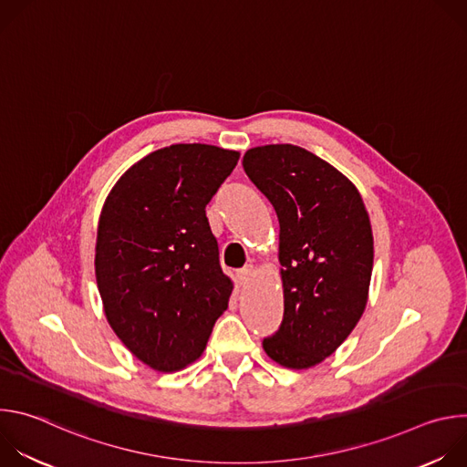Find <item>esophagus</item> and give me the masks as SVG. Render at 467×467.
Returning a JSON list of instances; mask_svg holds the SVG:
<instances>
[{
  "mask_svg": "<svg viewBox=\"0 0 467 467\" xmlns=\"http://www.w3.org/2000/svg\"><path fill=\"white\" fill-rule=\"evenodd\" d=\"M253 277H254V270H253V265H245V268H242V270L236 274V279H238V283H240L242 286L249 285Z\"/></svg>",
  "mask_w": 467,
  "mask_h": 467,
  "instance_id": "esophagus-1",
  "label": "esophagus"
}]
</instances>
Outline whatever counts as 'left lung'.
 I'll return each instance as SVG.
<instances>
[{
  "instance_id": "obj_1",
  "label": "left lung",
  "mask_w": 467,
  "mask_h": 467,
  "mask_svg": "<svg viewBox=\"0 0 467 467\" xmlns=\"http://www.w3.org/2000/svg\"><path fill=\"white\" fill-rule=\"evenodd\" d=\"M244 171L279 218L285 316L262 348L288 369L335 353L362 317L373 233L358 188L335 166L292 144L245 151Z\"/></svg>"
}]
</instances>
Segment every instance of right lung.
<instances>
[{
	"label": "right lung",
	"instance_id": "obj_1",
	"mask_svg": "<svg viewBox=\"0 0 467 467\" xmlns=\"http://www.w3.org/2000/svg\"><path fill=\"white\" fill-rule=\"evenodd\" d=\"M238 151L173 144L132 164L109 192L96 236V283L121 344L155 371L203 355L233 283L205 207Z\"/></svg>",
	"mask_w": 467,
	"mask_h": 467
}]
</instances>
